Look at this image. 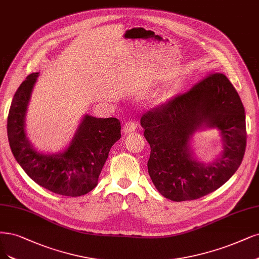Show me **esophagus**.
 Returning a JSON list of instances; mask_svg holds the SVG:
<instances>
[{"label":"esophagus","mask_w":259,"mask_h":259,"mask_svg":"<svg viewBox=\"0 0 259 259\" xmlns=\"http://www.w3.org/2000/svg\"><path fill=\"white\" fill-rule=\"evenodd\" d=\"M136 127H137V124L135 122H134V121H128V122H126L125 124H124L123 133L124 134H131L133 132H135Z\"/></svg>","instance_id":"34e87169"}]
</instances>
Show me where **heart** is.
Returning a JSON list of instances; mask_svg holds the SVG:
<instances>
[{"label":"heart","instance_id":"1","mask_svg":"<svg viewBox=\"0 0 259 259\" xmlns=\"http://www.w3.org/2000/svg\"><path fill=\"white\" fill-rule=\"evenodd\" d=\"M175 96V93L172 91H165V92H162L159 93L155 96V100H154V103L157 104V105H162V104H165L167 102H169L170 100L174 99Z\"/></svg>","mask_w":259,"mask_h":259}]
</instances>
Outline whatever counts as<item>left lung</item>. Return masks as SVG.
<instances>
[{
    "label": "left lung",
    "mask_w": 259,
    "mask_h": 259,
    "mask_svg": "<svg viewBox=\"0 0 259 259\" xmlns=\"http://www.w3.org/2000/svg\"><path fill=\"white\" fill-rule=\"evenodd\" d=\"M151 147L148 171L156 190L172 201L198 199L227 182L241 164L246 146L244 107L223 74H212L189 92L148 111L140 119ZM215 128L222 152L212 162L194 157L191 138Z\"/></svg>",
    "instance_id": "1"
}]
</instances>
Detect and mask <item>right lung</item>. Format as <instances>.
<instances>
[{
    "instance_id": "1",
    "label": "right lung",
    "mask_w": 259,
    "mask_h": 259,
    "mask_svg": "<svg viewBox=\"0 0 259 259\" xmlns=\"http://www.w3.org/2000/svg\"><path fill=\"white\" fill-rule=\"evenodd\" d=\"M38 76L29 75L14 95L7 118L12 152L25 174L44 189L70 197L84 195L97 185L111 147L121 138L120 121L84 114L63 151H37L26 137L25 115Z\"/></svg>"
}]
</instances>
